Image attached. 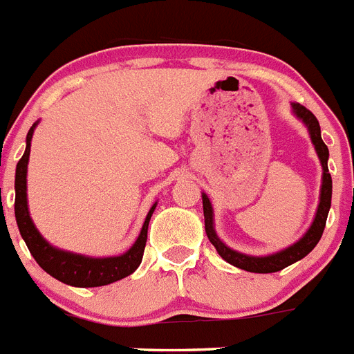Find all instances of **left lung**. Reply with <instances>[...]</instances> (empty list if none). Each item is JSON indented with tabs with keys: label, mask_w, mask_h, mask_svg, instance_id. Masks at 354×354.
<instances>
[{
	"label": "left lung",
	"mask_w": 354,
	"mask_h": 354,
	"mask_svg": "<svg viewBox=\"0 0 354 354\" xmlns=\"http://www.w3.org/2000/svg\"><path fill=\"white\" fill-rule=\"evenodd\" d=\"M294 113L298 115L303 122L306 124L308 131H310L312 143L315 145L317 150V156L321 159V165H323V186H321V202H319L317 214H315V220L312 223V227L308 228V232L298 241L294 243L289 248L282 250V252L274 253V255H268V257H250V255H243L239 252H234L228 246H225L218 236L214 232V227H212V207L211 202H209L207 195H202V202H204V218H205V232H207L209 241H211L214 248L218 250L221 257L228 262V264L236 266L239 270L250 271V273H274V271H282L287 266L298 262L299 259L306 257L312 250L315 248V245L319 243L321 236L324 232V227H326V218L328 211H330L331 205V175L328 171V147L326 143L321 138V127H319V122L315 118V115L312 113L310 109H306L301 104H292Z\"/></svg>",
	"instance_id": "left-lung-1"
}]
</instances>
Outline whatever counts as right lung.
<instances>
[{
  "label": "right lung",
  "instance_id": "1",
  "mask_svg": "<svg viewBox=\"0 0 354 354\" xmlns=\"http://www.w3.org/2000/svg\"><path fill=\"white\" fill-rule=\"evenodd\" d=\"M35 126L37 124H33L31 129L28 131L26 150H24L23 158L19 159L17 168H15V220H17L19 232L23 236L30 253L46 273L74 287H101L129 277L142 264L147 243V228H149L150 216L154 212L156 204L147 214L145 223H143L136 243L131 246L129 252H126L120 257L90 259L53 248L48 241L40 236L33 221H31L30 212H28L26 168L28 158H30V142Z\"/></svg>",
  "mask_w": 354,
  "mask_h": 354
}]
</instances>
